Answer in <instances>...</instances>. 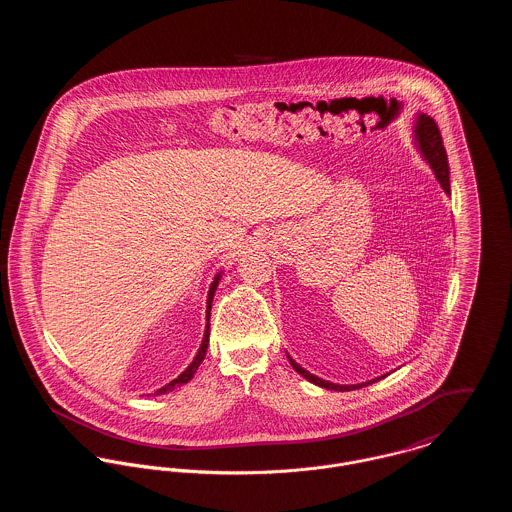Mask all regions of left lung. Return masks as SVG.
Instances as JSON below:
<instances>
[{
    "label": "left lung",
    "mask_w": 512,
    "mask_h": 512,
    "mask_svg": "<svg viewBox=\"0 0 512 512\" xmlns=\"http://www.w3.org/2000/svg\"><path fill=\"white\" fill-rule=\"evenodd\" d=\"M414 132H416V142H418V146H420V151L424 153V157H426L428 163L432 165V169H434V173H436V177H438L443 191L449 193V165H447V153H445V147H443V140H441V134H439L436 120L430 118V116H426V114H420V116L416 118V130H414ZM288 359H290V357H288ZM290 363H292L293 368H295L303 378H307L309 382H313V384H317V386H321V388L339 390V392L363 388V386H368V384H372V382H376V380L382 378V376H380V378H374V380L365 382V384L343 386V384L327 382V380H323V378H319V376L307 372L305 368H301V366L297 365L293 359H290ZM384 376H386V374H384Z\"/></svg>",
    "instance_id": "obj_1"
}]
</instances>
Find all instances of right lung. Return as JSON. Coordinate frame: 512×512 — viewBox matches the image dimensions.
<instances>
[{"mask_svg": "<svg viewBox=\"0 0 512 512\" xmlns=\"http://www.w3.org/2000/svg\"><path fill=\"white\" fill-rule=\"evenodd\" d=\"M220 274L215 278V282L211 284V290H209V299H207V321H209V317H211V303H213V295L217 292V286H219ZM209 329H211V325L207 323V329H205V337H203V345H201V349H199V353H197V357H195V361L189 365L187 370H183L175 380H171L167 386H163V388H159L157 390V394H165L167 390H171V388H175V386H179V384H185V382H189L191 378H193V374L197 372V368L199 365L203 363V359H205V353H207V345H209Z\"/></svg>", "mask_w": 512, "mask_h": 512, "instance_id": "add662e5", "label": "right lung"}]
</instances>
